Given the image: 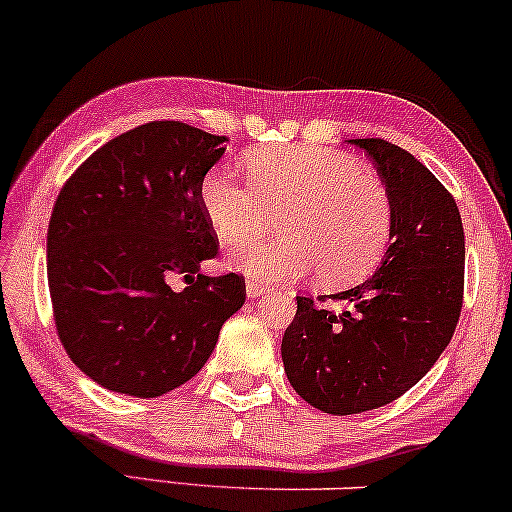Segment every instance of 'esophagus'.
Listing matches in <instances>:
<instances>
[{
  "mask_svg": "<svg viewBox=\"0 0 512 512\" xmlns=\"http://www.w3.org/2000/svg\"><path fill=\"white\" fill-rule=\"evenodd\" d=\"M267 293H269V288L264 286V283L255 281V278L245 283V295H248L250 300H257V297H262V295H267Z\"/></svg>",
  "mask_w": 512,
  "mask_h": 512,
  "instance_id": "obj_1",
  "label": "esophagus"
}]
</instances>
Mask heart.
<instances>
[{"mask_svg":"<svg viewBox=\"0 0 512 512\" xmlns=\"http://www.w3.org/2000/svg\"><path fill=\"white\" fill-rule=\"evenodd\" d=\"M200 208L219 241L259 230L281 211L282 234L243 239L229 264L255 281L286 283L316 271L323 286L361 281L392 236V198L383 179L331 148L295 144L250 158V184L229 167L200 181Z\"/></svg>","mask_w":512,"mask_h":512,"instance_id":"obj_1","label":"heart"}]
</instances>
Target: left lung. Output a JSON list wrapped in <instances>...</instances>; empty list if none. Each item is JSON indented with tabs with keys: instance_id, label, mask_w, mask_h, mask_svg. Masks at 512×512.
Listing matches in <instances>:
<instances>
[{
	"instance_id": "obj_1",
	"label": "left lung",
	"mask_w": 512,
	"mask_h": 512,
	"mask_svg": "<svg viewBox=\"0 0 512 512\" xmlns=\"http://www.w3.org/2000/svg\"><path fill=\"white\" fill-rule=\"evenodd\" d=\"M349 144L373 160L390 191V248L368 281L331 295L342 312L297 297L281 342L293 390L333 416L378 409L409 392L449 345L463 307L465 238L454 196L390 141Z\"/></svg>"
}]
</instances>
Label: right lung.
Wrapping results in <instances>:
<instances>
[{
    "mask_svg": "<svg viewBox=\"0 0 512 512\" xmlns=\"http://www.w3.org/2000/svg\"><path fill=\"white\" fill-rule=\"evenodd\" d=\"M224 141L186 122H146L89 155L58 193L47 234L56 331L106 390L148 399L184 385L243 307V276L198 274L219 243L200 181ZM174 275L184 291L169 286Z\"/></svg>",
    "mask_w": 512,
    "mask_h": 512,
    "instance_id": "add662e5",
    "label": "right lung"
}]
</instances>
